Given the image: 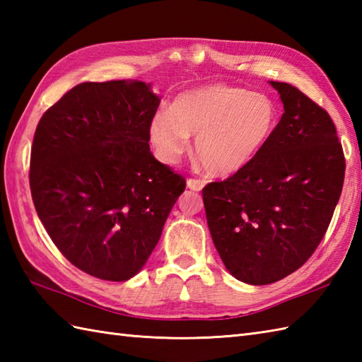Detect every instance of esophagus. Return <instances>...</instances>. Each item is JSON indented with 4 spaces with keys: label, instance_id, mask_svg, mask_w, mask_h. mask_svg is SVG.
Wrapping results in <instances>:
<instances>
[{
    "label": "esophagus",
    "instance_id": "34e87169",
    "mask_svg": "<svg viewBox=\"0 0 362 362\" xmlns=\"http://www.w3.org/2000/svg\"><path fill=\"white\" fill-rule=\"evenodd\" d=\"M187 185H188L189 189L201 191L205 187V182L204 180H199V179H188L187 180Z\"/></svg>",
    "mask_w": 362,
    "mask_h": 362
}]
</instances>
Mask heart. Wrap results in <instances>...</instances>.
<instances>
[{"label":"heart","instance_id":"heart-1","mask_svg":"<svg viewBox=\"0 0 362 362\" xmlns=\"http://www.w3.org/2000/svg\"><path fill=\"white\" fill-rule=\"evenodd\" d=\"M279 110L271 98L211 83L177 96L168 112L153 115L149 140L157 157L175 165L196 136V158L211 175L227 177L255 160L274 135Z\"/></svg>","mask_w":362,"mask_h":362}]
</instances>
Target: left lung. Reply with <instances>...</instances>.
Segmentation results:
<instances>
[{"mask_svg": "<svg viewBox=\"0 0 362 362\" xmlns=\"http://www.w3.org/2000/svg\"><path fill=\"white\" fill-rule=\"evenodd\" d=\"M284 113L243 171L202 189L222 263L247 284L275 283L303 266L324 238L345 175L333 119L291 83L274 82Z\"/></svg>", "mask_w": 362, "mask_h": 362, "instance_id": "8db88e82", "label": "left lung"}]
</instances>
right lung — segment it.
<instances>
[{
    "label": "right lung",
    "mask_w": 362,
    "mask_h": 362,
    "mask_svg": "<svg viewBox=\"0 0 362 362\" xmlns=\"http://www.w3.org/2000/svg\"><path fill=\"white\" fill-rule=\"evenodd\" d=\"M158 105L151 83L83 82L35 129L29 185L38 218L62 255L96 279L140 272L185 191L149 148Z\"/></svg>",
    "instance_id": "1"
}]
</instances>
